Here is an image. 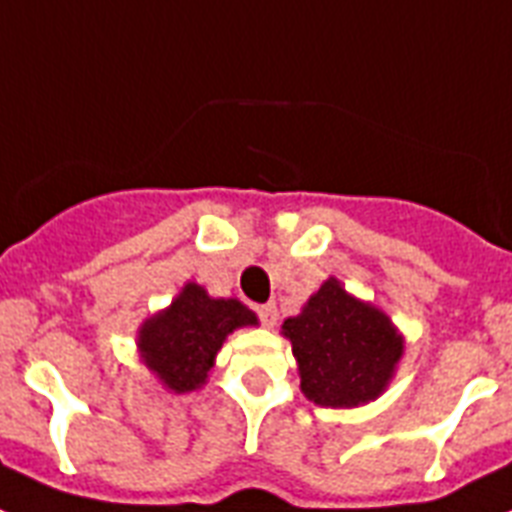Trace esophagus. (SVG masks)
<instances>
[{
  "label": "esophagus",
  "mask_w": 512,
  "mask_h": 512,
  "mask_svg": "<svg viewBox=\"0 0 512 512\" xmlns=\"http://www.w3.org/2000/svg\"><path fill=\"white\" fill-rule=\"evenodd\" d=\"M257 315H260V321H263V326H268V328L276 326L278 310H276V305H273V302H268V305H260V307H257Z\"/></svg>",
  "instance_id": "esophagus-1"
}]
</instances>
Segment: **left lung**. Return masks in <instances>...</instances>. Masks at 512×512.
Listing matches in <instances>:
<instances>
[{"label":"left lung","instance_id":"obj_1","mask_svg":"<svg viewBox=\"0 0 512 512\" xmlns=\"http://www.w3.org/2000/svg\"><path fill=\"white\" fill-rule=\"evenodd\" d=\"M292 342L299 389L321 407H360L389 389L405 355V336L373 302L355 297L336 276L310 294L281 326Z\"/></svg>","mask_w":512,"mask_h":512}]
</instances>
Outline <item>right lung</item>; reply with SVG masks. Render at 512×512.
Returning <instances> with one entry per match:
<instances>
[{
	"instance_id": "obj_1",
	"label": "right lung",
	"mask_w": 512,
	"mask_h": 512,
	"mask_svg": "<svg viewBox=\"0 0 512 512\" xmlns=\"http://www.w3.org/2000/svg\"><path fill=\"white\" fill-rule=\"evenodd\" d=\"M260 326L236 297H210L205 286L186 281L168 307L136 331V352L168 392L189 394L207 384L220 347L236 328Z\"/></svg>"
}]
</instances>
